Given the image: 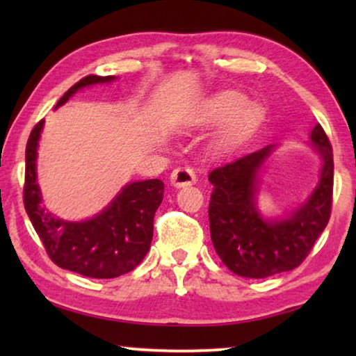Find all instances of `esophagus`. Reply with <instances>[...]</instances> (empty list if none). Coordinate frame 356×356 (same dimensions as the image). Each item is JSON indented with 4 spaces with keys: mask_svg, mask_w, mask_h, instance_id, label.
I'll return each instance as SVG.
<instances>
[{
    "mask_svg": "<svg viewBox=\"0 0 356 356\" xmlns=\"http://www.w3.org/2000/svg\"><path fill=\"white\" fill-rule=\"evenodd\" d=\"M195 182H196V174L191 168H177V170H174L171 174V184L176 186V188L193 185Z\"/></svg>",
    "mask_w": 356,
    "mask_h": 356,
    "instance_id": "obj_1",
    "label": "esophagus"
}]
</instances>
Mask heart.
Wrapping results in <instances>:
<instances>
[{
  "label": "heart",
  "instance_id": "1",
  "mask_svg": "<svg viewBox=\"0 0 356 356\" xmlns=\"http://www.w3.org/2000/svg\"><path fill=\"white\" fill-rule=\"evenodd\" d=\"M259 111L254 105H246L243 95L225 92L197 108L188 122V129H210L225 124L220 136L221 147H231L254 127Z\"/></svg>",
  "mask_w": 356,
  "mask_h": 356
}]
</instances>
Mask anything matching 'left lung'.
<instances>
[{
	"label": "left lung",
	"mask_w": 356,
	"mask_h": 356,
	"mask_svg": "<svg viewBox=\"0 0 356 356\" xmlns=\"http://www.w3.org/2000/svg\"><path fill=\"white\" fill-rule=\"evenodd\" d=\"M309 146L321 156L318 180L291 213L265 218L257 209L259 172L276 144L216 168L209 174L210 237L222 264L243 278H267L297 268L327 227L333 200V149L321 124Z\"/></svg>",
	"instance_id": "left-lung-1"
}]
</instances>
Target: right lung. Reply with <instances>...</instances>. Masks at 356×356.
Segmentation results:
<instances>
[{
	"mask_svg": "<svg viewBox=\"0 0 356 356\" xmlns=\"http://www.w3.org/2000/svg\"><path fill=\"white\" fill-rule=\"evenodd\" d=\"M116 76L88 75L74 84L55 106L94 84ZM45 120L33 129L26 144V170L23 201L26 213L58 267L97 280L116 278L140 265L154 236V216L163 201L165 184L160 179L136 180L122 186L99 213L83 221L63 220L48 212L38 182V147Z\"/></svg>",
	"mask_w": 356,
	"mask_h": 356,
	"instance_id": "1",
	"label": "right lung"
}]
</instances>
